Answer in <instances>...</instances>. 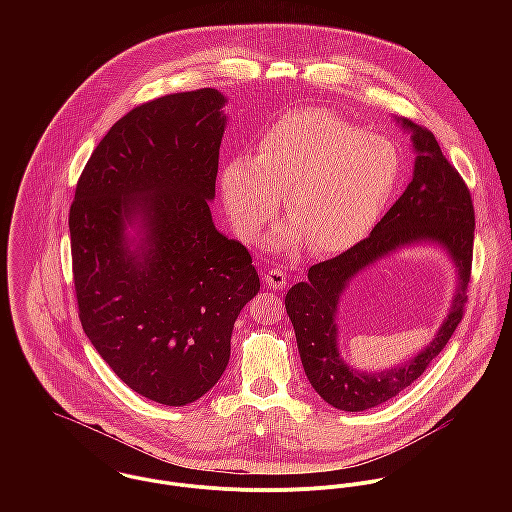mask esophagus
<instances>
[{
    "instance_id": "1",
    "label": "esophagus",
    "mask_w": 512,
    "mask_h": 512,
    "mask_svg": "<svg viewBox=\"0 0 512 512\" xmlns=\"http://www.w3.org/2000/svg\"><path fill=\"white\" fill-rule=\"evenodd\" d=\"M264 282H266L268 288H272V290H284L286 284H288V278H286L284 270H280V268H268V270L264 272Z\"/></svg>"
}]
</instances>
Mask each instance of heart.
Returning a JSON list of instances; mask_svg holds the SVG:
<instances>
[{
	"label": "heart",
	"mask_w": 512,
	"mask_h": 512,
	"mask_svg": "<svg viewBox=\"0 0 512 512\" xmlns=\"http://www.w3.org/2000/svg\"><path fill=\"white\" fill-rule=\"evenodd\" d=\"M400 181L392 142L325 110L284 116L258 142L220 169V193L236 234L250 242L284 207L290 222L268 236L278 250L309 246L317 256L359 244L388 209Z\"/></svg>",
	"instance_id": "obj_1"
}]
</instances>
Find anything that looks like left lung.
Here are the masks:
<instances>
[{
	"label": "left lung",
	"instance_id": "1",
	"mask_svg": "<svg viewBox=\"0 0 512 512\" xmlns=\"http://www.w3.org/2000/svg\"><path fill=\"white\" fill-rule=\"evenodd\" d=\"M396 122L416 151L412 181L402 197L347 252L309 268L307 282L292 286L286 309L307 380L333 408L363 412L380 406L418 380L451 339L463 317L471 278L475 213L467 185L445 159L434 134L408 118ZM410 245H434L452 260L458 282L446 319L418 356L382 371H359L338 351L336 311L348 284L366 267Z\"/></svg>",
	"mask_w": 512,
	"mask_h": 512
}]
</instances>
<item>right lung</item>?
I'll return each instance as SVG.
<instances>
[{"label": "right lung", "instance_id": "obj_1", "mask_svg": "<svg viewBox=\"0 0 512 512\" xmlns=\"http://www.w3.org/2000/svg\"><path fill=\"white\" fill-rule=\"evenodd\" d=\"M224 104L201 88L128 112L90 155L69 215L86 337L120 380L165 406L219 382L234 321L260 292L248 250L211 215Z\"/></svg>", "mask_w": 512, "mask_h": 512}]
</instances>
